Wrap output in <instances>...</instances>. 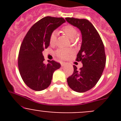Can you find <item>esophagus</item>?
I'll list each match as a JSON object with an SVG mask.
<instances>
[{
	"label": "esophagus",
	"mask_w": 121,
	"mask_h": 121,
	"mask_svg": "<svg viewBox=\"0 0 121 121\" xmlns=\"http://www.w3.org/2000/svg\"><path fill=\"white\" fill-rule=\"evenodd\" d=\"M65 64H66V63L65 62H61V65L62 67H64Z\"/></svg>",
	"instance_id": "34e87169"
}]
</instances>
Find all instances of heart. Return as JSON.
<instances>
[{
    "label": "heart",
    "instance_id": "b5f03b06",
    "mask_svg": "<svg viewBox=\"0 0 121 121\" xmlns=\"http://www.w3.org/2000/svg\"><path fill=\"white\" fill-rule=\"evenodd\" d=\"M63 31L71 40H74L78 35L77 30L73 26H65L63 28ZM56 39H57V34H56V31H53L51 34L50 37V44H54L56 41ZM69 53H70L69 50L65 49V48H60V49H58L56 51V54L58 57L62 58V59H64L67 57L68 54Z\"/></svg>",
    "mask_w": 121,
    "mask_h": 121
}]
</instances>
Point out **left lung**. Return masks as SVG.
<instances>
[{
	"mask_svg": "<svg viewBox=\"0 0 121 121\" xmlns=\"http://www.w3.org/2000/svg\"><path fill=\"white\" fill-rule=\"evenodd\" d=\"M65 20L77 27L82 35L81 48L76 60L81 61L82 67L78 70L73 65L74 73L67 78V83L73 91L86 92L96 85L103 73L106 63L104 46L98 31L88 20L73 17H67Z\"/></svg>",
	"mask_w": 121,
	"mask_h": 121,
	"instance_id": "obj_1",
	"label": "left lung"
}]
</instances>
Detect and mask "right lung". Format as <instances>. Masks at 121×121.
<instances>
[{
  "label": "right lung",
  "instance_id": "add662e5",
  "mask_svg": "<svg viewBox=\"0 0 121 121\" xmlns=\"http://www.w3.org/2000/svg\"><path fill=\"white\" fill-rule=\"evenodd\" d=\"M65 22L62 17H45L30 28L23 39L18 67L23 81L31 90L40 91L48 87L54 72L60 68L61 64L53 60L44 64L43 52L49 46L51 34Z\"/></svg>",
  "mask_w": 121,
  "mask_h": 121
}]
</instances>
